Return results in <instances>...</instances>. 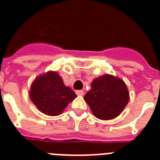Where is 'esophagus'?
I'll list each match as a JSON object with an SVG mask.
<instances>
[{
	"label": "esophagus",
	"mask_w": 160,
	"mask_h": 160,
	"mask_svg": "<svg viewBox=\"0 0 160 160\" xmlns=\"http://www.w3.org/2000/svg\"><path fill=\"white\" fill-rule=\"evenodd\" d=\"M75 93H76V95H84V91L81 90H76L75 91Z\"/></svg>",
	"instance_id": "34e87169"
}]
</instances>
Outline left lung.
Segmentation results:
<instances>
[{
  "label": "left lung",
  "instance_id": "left-lung-1",
  "mask_svg": "<svg viewBox=\"0 0 160 160\" xmlns=\"http://www.w3.org/2000/svg\"><path fill=\"white\" fill-rule=\"evenodd\" d=\"M84 100L96 118L109 120L121 114L129 102V95L121 79L106 74L93 80Z\"/></svg>",
  "mask_w": 160,
  "mask_h": 160
}]
</instances>
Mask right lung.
I'll use <instances>...</instances> for the list:
<instances>
[{"label":"right lung","instance_id":"right-lung-1","mask_svg":"<svg viewBox=\"0 0 160 160\" xmlns=\"http://www.w3.org/2000/svg\"><path fill=\"white\" fill-rule=\"evenodd\" d=\"M29 94L37 109L51 116L61 114L68 104L76 98L75 93L64 85L62 78L55 71H48L36 78Z\"/></svg>","mask_w":160,"mask_h":160}]
</instances>
